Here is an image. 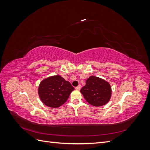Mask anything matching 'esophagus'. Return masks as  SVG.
<instances>
[{"label":"esophagus","instance_id":"esophagus-1","mask_svg":"<svg viewBox=\"0 0 150 150\" xmlns=\"http://www.w3.org/2000/svg\"><path fill=\"white\" fill-rule=\"evenodd\" d=\"M81 88V86L80 84L77 86V87H76V90H80Z\"/></svg>","mask_w":150,"mask_h":150}]
</instances>
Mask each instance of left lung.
I'll return each instance as SVG.
<instances>
[{"instance_id": "left-lung-1", "label": "left lung", "mask_w": 150, "mask_h": 150, "mask_svg": "<svg viewBox=\"0 0 150 150\" xmlns=\"http://www.w3.org/2000/svg\"><path fill=\"white\" fill-rule=\"evenodd\" d=\"M80 91L86 101L94 106L99 107L110 101L112 90L106 81L96 76H90Z\"/></svg>"}]
</instances>
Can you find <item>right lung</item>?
I'll return each instance as SVG.
<instances>
[{
  "mask_svg": "<svg viewBox=\"0 0 150 150\" xmlns=\"http://www.w3.org/2000/svg\"><path fill=\"white\" fill-rule=\"evenodd\" d=\"M74 90V87L69 81L59 75H56L48 77L40 82L38 94L45 105L57 108L66 103Z\"/></svg>",
  "mask_w": 150,
  "mask_h": 150,
  "instance_id": "add662e5",
  "label": "right lung"
}]
</instances>
